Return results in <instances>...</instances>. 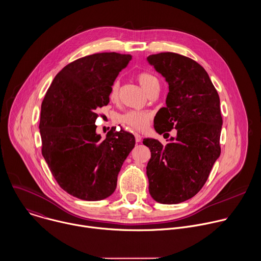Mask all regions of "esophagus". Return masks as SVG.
<instances>
[{"label": "esophagus", "instance_id": "obj_1", "mask_svg": "<svg viewBox=\"0 0 261 261\" xmlns=\"http://www.w3.org/2000/svg\"><path fill=\"white\" fill-rule=\"evenodd\" d=\"M134 135H135V140H136V142H140V141H141V138H142L141 135H140L139 133H135Z\"/></svg>", "mask_w": 261, "mask_h": 261}]
</instances>
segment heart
Listing matches in <instances>:
<instances>
[{
    "instance_id": "1",
    "label": "heart",
    "mask_w": 261,
    "mask_h": 261,
    "mask_svg": "<svg viewBox=\"0 0 261 261\" xmlns=\"http://www.w3.org/2000/svg\"><path fill=\"white\" fill-rule=\"evenodd\" d=\"M136 79L142 88L149 94L155 89H159V79L151 72L141 71L138 72ZM120 81L115 80L110 88V98L112 101H117L120 95ZM151 113L148 111H128L117 117V122L126 125L134 130L142 131L146 129L151 120Z\"/></svg>"
}]
</instances>
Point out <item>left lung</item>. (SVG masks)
Listing matches in <instances>:
<instances>
[{
    "mask_svg": "<svg viewBox=\"0 0 261 261\" xmlns=\"http://www.w3.org/2000/svg\"><path fill=\"white\" fill-rule=\"evenodd\" d=\"M169 84L166 107L154 117V129L175 138L166 145L145 138L151 156L146 166L148 191L162 204H178L196 196L220 155L222 117L218 93L207 71L190 57L162 52L147 57Z\"/></svg>",
    "mask_w": 261,
    "mask_h": 261,
    "instance_id": "8db88e82",
    "label": "left lung"
}]
</instances>
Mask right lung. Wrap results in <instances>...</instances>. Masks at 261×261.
Segmentation results:
<instances>
[{
  "label": "right lung",
  "instance_id": "1",
  "mask_svg": "<svg viewBox=\"0 0 261 261\" xmlns=\"http://www.w3.org/2000/svg\"><path fill=\"white\" fill-rule=\"evenodd\" d=\"M131 55L103 52L65 65L41 106L42 154L67 194L99 201L116 190L121 167L135 145L132 133L112 129L96 134L97 111L110 102V88Z\"/></svg>",
  "mask_w": 261,
  "mask_h": 261
}]
</instances>
